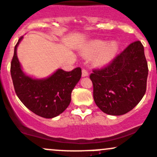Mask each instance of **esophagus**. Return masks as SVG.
Instances as JSON below:
<instances>
[{"mask_svg": "<svg viewBox=\"0 0 157 157\" xmlns=\"http://www.w3.org/2000/svg\"><path fill=\"white\" fill-rule=\"evenodd\" d=\"M88 72L86 69L82 70V77H87Z\"/></svg>", "mask_w": 157, "mask_h": 157, "instance_id": "esophagus-1", "label": "esophagus"}]
</instances>
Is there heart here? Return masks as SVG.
<instances>
[{
	"label": "heart",
	"instance_id": "1",
	"mask_svg": "<svg viewBox=\"0 0 157 157\" xmlns=\"http://www.w3.org/2000/svg\"><path fill=\"white\" fill-rule=\"evenodd\" d=\"M118 49L117 42L112 41L106 44L103 40H95L90 43L83 49V54L85 57H93L97 54L95 57V63L98 65H104L109 63Z\"/></svg>",
	"mask_w": 157,
	"mask_h": 157
}]
</instances>
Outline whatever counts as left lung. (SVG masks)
Segmentation results:
<instances>
[{
  "label": "left lung",
  "mask_w": 157,
  "mask_h": 157,
  "mask_svg": "<svg viewBox=\"0 0 157 157\" xmlns=\"http://www.w3.org/2000/svg\"><path fill=\"white\" fill-rule=\"evenodd\" d=\"M148 65L140 40L130 44L106 66L90 75L97 106L106 114L120 116L133 109L147 90Z\"/></svg>",
  "instance_id": "1"
}]
</instances>
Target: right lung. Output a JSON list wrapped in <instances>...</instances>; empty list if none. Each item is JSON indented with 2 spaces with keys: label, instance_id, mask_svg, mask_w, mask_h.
<instances>
[{
  "label": "right lung",
  "instance_id": "right-lung-1",
  "mask_svg": "<svg viewBox=\"0 0 157 157\" xmlns=\"http://www.w3.org/2000/svg\"><path fill=\"white\" fill-rule=\"evenodd\" d=\"M22 38L21 36L15 45L10 63L15 93L24 106L36 115L44 118L57 117L69 106L71 92L81 77V68L71 71L59 69L51 77L42 80L25 75L17 56V48Z\"/></svg>",
  "mask_w": 157,
  "mask_h": 157
}]
</instances>
